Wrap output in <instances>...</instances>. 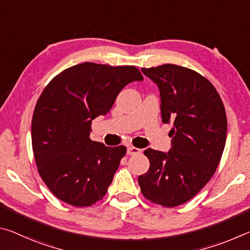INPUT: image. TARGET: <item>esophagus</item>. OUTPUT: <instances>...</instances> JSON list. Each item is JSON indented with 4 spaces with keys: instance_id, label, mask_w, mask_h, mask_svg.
<instances>
[{
    "instance_id": "34e87169",
    "label": "esophagus",
    "mask_w": 250,
    "mask_h": 250,
    "mask_svg": "<svg viewBox=\"0 0 250 250\" xmlns=\"http://www.w3.org/2000/svg\"><path fill=\"white\" fill-rule=\"evenodd\" d=\"M141 152H142V149H139V148L133 147V146H129V147L127 148V155H129V156L141 154Z\"/></svg>"
}]
</instances>
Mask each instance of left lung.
<instances>
[{
    "mask_svg": "<svg viewBox=\"0 0 250 250\" xmlns=\"http://www.w3.org/2000/svg\"><path fill=\"white\" fill-rule=\"evenodd\" d=\"M160 92L161 118L171 124V148H148L150 167L138 177L142 193L152 203L183 204L209 181L220 164L227 133L220 94L208 79L176 64L142 68Z\"/></svg>",
    "mask_w": 250,
    "mask_h": 250,
    "instance_id": "8db88e82",
    "label": "left lung"
}]
</instances>
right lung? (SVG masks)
I'll return each mask as SVG.
<instances>
[{"instance_id":"right-lung-1","label":"right lung","mask_w":250,"mask_h":250,"mask_svg":"<svg viewBox=\"0 0 250 250\" xmlns=\"http://www.w3.org/2000/svg\"><path fill=\"white\" fill-rule=\"evenodd\" d=\"M143 80L134 65L84 62L48 83L34 111L32 145L38 172L59 200L83 208L106 194L126 147L91 141V123L109 112L123 87Z\"/></svg>"}]
</instances>
